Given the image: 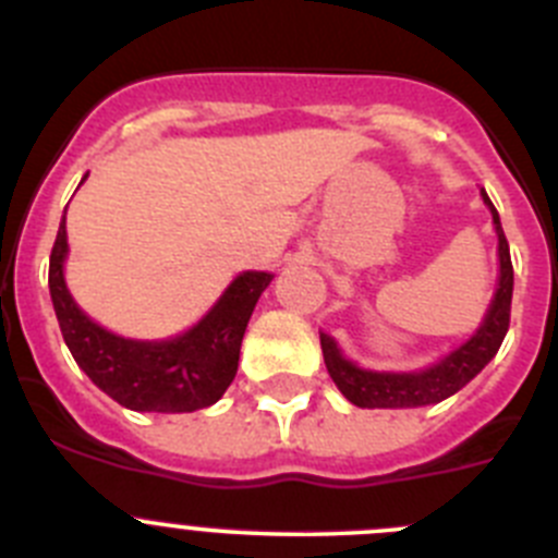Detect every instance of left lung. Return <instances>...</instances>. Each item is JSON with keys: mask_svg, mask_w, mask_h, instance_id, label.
<instances>
[{"mask_svg": "<svg viewBox=\"0 0 558 558\" xmlns=\"http://www.w3.org/2000/svg\"><path fill=\"white\" fill-rule=\"evenodd\" d=\"M481 198L492 215V226L497 234V288L492 295L489 307L483 313L481 324L470 338L458 343L452 352L438 357L436 363L413 372H377V368H363L354 360L343 354L338 340L332 335L322 332L324 363L338 386V391L357 408H425L436 405L441 399L461 391L470 379L483 372V366L500 349L502 338L509 332L511 315V293H514V268H511V254L506 234H502L500 215L489 201L486 190H481Z\"/></svg>", "mask_w": 558, "mask_h": 558, "instance_id": "obj_1", "label": "left lung"}]
</instances>
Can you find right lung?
Returning a JSON list of instances; mask_svg holds the SVG:
<instances>
[{"label": "right lung", "mask_w": 558, "mask_h": 558, "mask_svg": "<svg viewBox=\"0 0 558 558\" xmlns=\"http://www.w3.org/2000/svg\"><path fill=\"white\" fill-rule=\"evenodd\" d=\"M88 179V172L83 181ZM81 181V184H83ZM66 211L49 256V295L63 340L77 366L128 411L192 413L215 405L231 386L245 327L274 274L243 270L198 324L161 340L125 338L100 327L66 288Z\"/></svg>", "instance_id": "obj_1"}]
</instances>
